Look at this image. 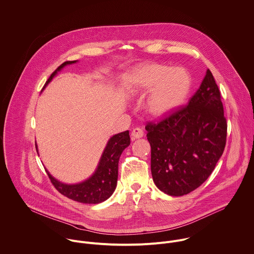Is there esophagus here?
<instances>
[{"instance_id":"esophagus-1","label":"esophagus","mask_w":254,"mask_h":254,"mask_svg":"<svg viewBox=\"0 0 254 254\" xmlns=\"http://www.w3.org/2000/svg\"><path fill=\"white\" fill-rule=\"evenodd\" d=\"M131 136H132L133 139H140V138H142L144 136V132H143V130L141 128L137 127V128L133 129V131L131 133Z\"/></svg>"}]
</instances>
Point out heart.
<instances>
[{
    "label": "heart",
    "instance_id": "heart-1",
    "mask_svg": "<svg viewBox=\"0 0 254 254\" xmlns=\"http://www.w3.org/2000/svg\"><path fill=\"white\" fill-rule=\"evenodd\" d=\"M127 88L133 93L151 90L146 111L153 117H162L178 108L191 89V78L182 68H170L161 64H142L129 73Z\"/></svg>",
    "mask_w": 254,
    "mask_h": 254
}]
</instances>
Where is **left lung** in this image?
Returning a JSON list of instances; mask_svg holds the SVG:
<instances>
[{"mask_svg":"<svg viewBox=\"0 0 254 254\" xmlns=\"http://www.w3.org/2000/svg\"><path fill=\"white\" fill-rule=\"evenodd\" d=\"M227 128L221 92L208 69L186 106L146 125L157 187L178 197L204 183L224 153Z\"/></svg>","mask_w":254,"mask_h":254,"instance_id":"1","label":"left lung"}]
</instances>
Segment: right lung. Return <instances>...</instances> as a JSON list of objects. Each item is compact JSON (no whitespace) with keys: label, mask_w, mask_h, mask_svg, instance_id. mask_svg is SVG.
I'll return each instance as SVG.
<instances>
[{"label":"right lung","mask_w":254,"mask_h":254,"mask_svg":"<svg viewBox=\"0 0 254 254\" xmlns=\"http://www.w3.org/2000/svg\"><path fill=\"white\" fill-rule=\"evenodd\" d=\"M77 61H67L59 66L49 77L45 86L65 66L76 63ZM130 145L129 131L118 133L112 136L101 155L94 173L85 181L77 184H66L55 179L46 170L54 187L64 196L74 201L85 204H98L108 199L114 192L118 178V163L122 152ZM36 151L37 150V146Z\"/></svg>","instance_id":"obj_1"}]
</instances>
